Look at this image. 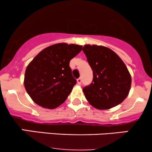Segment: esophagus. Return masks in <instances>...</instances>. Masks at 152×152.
Wrapping results in <instances>:
<instances>
[{
	"mask_svg": "<svg viewBox=\"0 0 152 152\" xmlns=\"http://www.w3.org/2000/svg\"><path fill=\"white\" fill-rule=\"evenodd\" d=\"M77 83L78 85H80L81 83V78H79L77 79Z\"/></svg>",
	"mask_w": 152,
	"mask_h": 152,
	"instance_id": "obj_1",
	"label": "esophagus"
}]
</instances>
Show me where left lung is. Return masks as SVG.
Segmentation results:
<instances>
[{
  "label": "left lung",
  "mask_w": 152,
  "mask_h": 152,
  "mask_svg": "<svg viewBox=\"0 0 152 152\" xmlns=\"http://www.w3.org/2000/svg\"><path fill=\"white\" fill-rule=\"evenodd\" d=\"M83 51L93 71V81L83 92L88 103L100 110L118 105L129 95L132 84L129 71L121 58L107 47L85 45Z\"/></svg>",
  "instance_id": "8db88e82"
}]
</instances>
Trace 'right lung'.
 <instances>
[{
  "instance_id": "1",
  "label": "right lung",
  "mask_w": 152,
  "mask_h": 152,
  "mask_svg": "<svg viewBox=\"0 0 152 152\" xmlns=\"http://www.w3.org/2000/svg\"><path fill=\"white\" fill-rule=\"evenodd\" d=\"M82 46L59 43L41 50L26 69L24 86L34 102L53 109L66 101L76 81L69 62Z\"/></svg>"
}]
</instances>
